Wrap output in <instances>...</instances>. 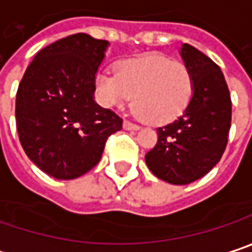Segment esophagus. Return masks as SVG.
<instances>
[{"instance_id": "esophagus-1", "label": "esophagus", "mask_w": 252, "mask_h": 252, "mask_svg": "<svg viewBox=\"0 0 252 252\" xmlns=\"http://www.w3.org/2000/svg\"><path fill=\"white\" fill-rule=\"evenodd\" d=\"M124 128H126V129L137 131V129H140V126H137V124H134V123H131V121H124Z\"/></svg>"}]
</instances>
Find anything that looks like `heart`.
Returning <instances> with one entry per match:
<instances>
[{"label": "heart", "instance_id": "b5f03b06", "mask_svg": "<svg viewBox=\"0 0 252 252\" xmlns=\"http://www.w3.org/2000/svg\"><path fill=\"white\" fill-rule=\"evenodd\" d=\"M98 99L106 108H124L134 96V111L153 126L177 120L189 106L194 80L189 66L161 55H143L102 70L95 79Z\"/></svg>", "mask_w": 252, "mask_h": 252}]
</instances>
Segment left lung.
<instances>
[{"instance_id":"obj_1","label":"left lung","mask_w":252,"mask_h":252,"mask_svg":"<svg viewBox=\"0 0 252 252\" xmlns=\"http://www.w3.org/2000/svg\"><path fill=\"white\" fill-rule=\"evenodd\" d=\"M180 56L193 76V96L176 121L157 128V144L146 154V163L158 179L189 185L220 160L228 144L232 103L223 73L214 60L186 43Z\"/></svg>"}]
</instances>
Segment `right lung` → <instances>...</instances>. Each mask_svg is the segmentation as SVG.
Returning a JSON list of instances; mask_svg holds the SVG:
<instances>
[{
	"instance_id": "obj_1",
	"label": "right lung",
	"mask_w": 252,
	"mask_h": 252,
	"mask_svg": "<svg viewBox=\"0 0 252 252\" xmlns=\"http://www.w3.org/2000/svg\"><path fill=\"white\" fill-rule=\"evenodd\" d=\"M106 40L78 33L41 49L18 85V138L38 169L62 180L94 169L123 120L94 99Z\"/></svg>"
}]
</instances>
